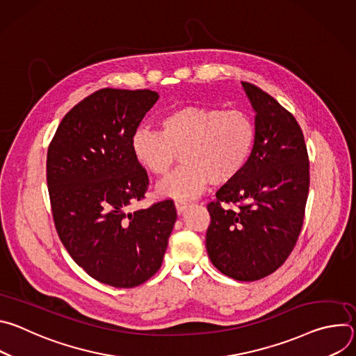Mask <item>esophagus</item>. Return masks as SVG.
I'll use <instances>...</instances> for the list:
<instances>
[{"instance_id":"obj_1","label":"esophagus","mask_w":356,"mask_h":356,"mask_svg":"<svg viewBox=\"0 0 356 356\" xmlns=\"http://www.w3.org/2000/svg\"><path fill=\"white\" fill-rule=\"evenodd\" d=\"M175 206H176L177 213H183L188 207V202L184 201V200H176L175 201Z\"/></svg>"}]
</instances>
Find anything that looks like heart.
<instances>
[{
  "label": "heart",
  "mask_w": 356,
  "mask_h": 356,
  "mask_svg": "<svg viewBox=\"0 0 356 356\" xmlns=\"http://www.w3.org/2000/svg\"><path fill=\"white\" fill-rule=\"evenodd\" d=\"M161 131L139 127L131 138V152L146 172L163 176L177 161L186 163L159 186V194L191 198L211 180L224 184L245 168L257 129L252 118L239 110L222 111L206 106H181L161 118Z\"/></svg>",
  "instance_id": "b5f03b06"
}]
</instances>
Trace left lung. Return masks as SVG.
Returning <instances> with one entry per match:
<instances>
[{"label": "left lung", "instance_id": "8db88e82", "mask_svg": "<svg viewBox=\"0 0 356 356\" xmlns=\"http://www.w3.org/2000/svg\"><path fill=\"white\" fill-rule=\"evenodd\" d=\"M255 111L257 138L242 172L207 206L206 246L211 264L239 280H259L279 269L301 231L309 195L307 147L296 118L259 87L241 81ZM220 202L238 204L224 211Z\"/></svg>", "mask_w": 356, "mask_h": 356}]
</instances>
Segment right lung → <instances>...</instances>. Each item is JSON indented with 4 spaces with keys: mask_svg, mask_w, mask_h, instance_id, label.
Returning <instances> with one entry per match:
<instances>
[{
    "mask_svg": "<svg viewBox=\"0 0 356 356\" xmlns=\"http://www.w3.org/2000/svg\"><path fill=\"white\" fill-rule=\"evenodd\" d=\"M159 94L103 88L74 106L47 149V187L59 238L95 280L135 287L162 266L177 214L172 200L128 213L149 179L131 138Z\"/></svg>",
    "mask_w": 356,
    "mask_h": 356,
    "instance_id": "1",
    "label": "right lung"
}]
</instances>
